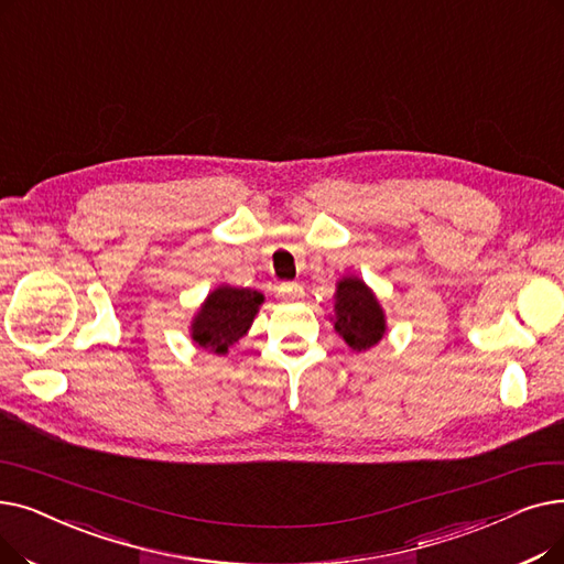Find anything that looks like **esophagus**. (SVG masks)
I'll list each match as a JSON object with an SVG mask.
<instances>
[{"label": "esophagus", "mask_w": 564, "mask_h": 564, "mask_svg": "<svg viewBox=\"0 0 564 564\" xmlns=\"http://www.w3.org/2000/svg\"><path fill=\"white\" fill-rule=\"evenodd\" d=\"M279 295L283 300H300L304 295V288L300 283H292V281H285L279 285Z\"/></svg>", "instance_id": "34e87169"}]
</instances>
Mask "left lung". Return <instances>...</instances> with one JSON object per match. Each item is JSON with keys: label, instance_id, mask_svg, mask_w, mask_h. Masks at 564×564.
<instances>
[{"label": "left lung", "instance_id": "1", "mask_svg": "<svg viewBox=\"0 0 564 564\" xmlns=\"http://www.w3.org/2000/svg\"><path fill=\"white\" fill-rule=\"evenodd\" d=\"M334 329L357 352L373 348L387 332L384 311L373 290L357 276H343L334 295Z\"/></svg>", "mask_w": 564, "mask_h": 564}]
</instances>
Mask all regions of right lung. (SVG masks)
<instances>
[{
  "label": "right lung",
  "mask_w": 564,
  "mask_h": 564,
  "mask_svg": "<svg viewBox=\"0 0 564 564\" xmlns=\"http://www.w3.org/2000/svg\"><path fill=\"white\" fill-rule=\"evenodd\" d=\"M262 302L264 297L258 290L218 285L195 313L191 338L207 352L226 355L228 348L251 329Z\"/></svg>",
  "instance_id": "1"
}]
</instances>
